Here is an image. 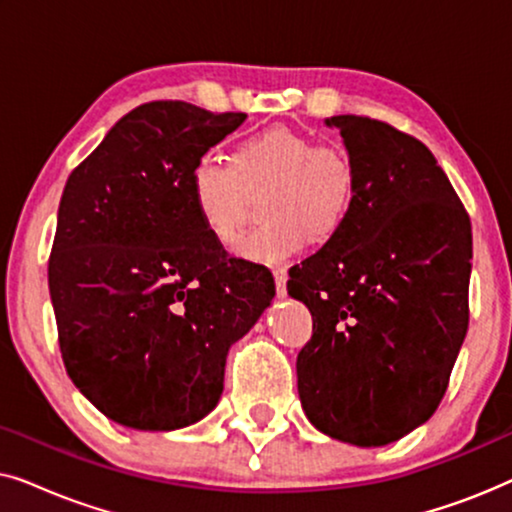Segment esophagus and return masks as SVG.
<instances>
[{"mask_svg": "<svg viewBox=\"0 0 512 512\" xmlns=\"http://www.w3.org/2000/svg\"><path fill=\"white\" fill-rule=\"evenodd\" d=\"M272 275H275L277 296H284V293H286V270L284 268H275V270H272Z\"/></svg>", "mask_w": 512, "mask_h": 512, "instance_id": "obj_1", "label": "esophagus"}]
</instances>
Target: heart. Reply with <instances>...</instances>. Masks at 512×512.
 I'll return each instance as SVG.
<instances>
[{
  "label": "heart",
  "mask_w": 512,
  "mask_h": 512,
  "mask_svg": "<svg viewBox=\"0 0 512 512\" xmlns=\"http://www.w3.org/2000/svg\"><path fill=\"white\" fill-rule=\"evenodd\" d=\"M191 198L202 228L221 247H235L251 200L265 193L263 223L240 254L282 263L307 237L331 240L345 226L359 195V165L340 144H319L305 132L270 128L235 146L233 158L205 153L191 167Z\"/></svg>",
  "instance_id": "heart-1"
}]
</instances>
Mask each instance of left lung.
Returning <instances> with one entry per match:
<instances>
[{
	"label": "left lung",
	"mask_w": 512,
	"mask_h": 512,
	"mask_svg": "<svg viewBox=\"0 0 512 512\" xmlns=\"http://www.w3.org/2000/svg\"><path fill=\"white\" fill-rule=\"evenodd\" d=\"M359 165L345 226L289 270L312 314L298 394L326 436L387 445L443 401L468 331L473 233L450 179L417 137L368 116H333Z\"/></svg>",
	"instance_id": "8db88e82"
}]
</instances>
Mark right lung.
<instances>
[{"label":"right lung","instance_id":"right-lung-1","mask_svg":"<svg viewBox=\"0 0 512 512\" xmlns=\"http://www.w3.org/2000/svg\"><path fill=\"white\" fill-rule=\"evenodd\" d=\"M247 114L156 100L125 114L60 198L48 291L69 380L102 415L172 431L212 412L226 354L275 298L228 256L191 198L195 160Z\"/></svg>","mask_w":512,"mask_h":512}]
</instances>
